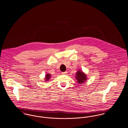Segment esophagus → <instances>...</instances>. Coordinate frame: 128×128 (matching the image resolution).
Returning <instances> with one entry per match:
<instances>
[{
	"mask_svg": "<svg viewBox=\"0 0 128 128\" xmlns=\"http://www.w3.org/2000/svg\"><path fill=\"white\" fill-rule=\"evenodd\" d=\"M62 74H66V73H67V72L66 71V72H62Z\"/></svg>",
	"mask_w": 128,
	"mask_h": 128,
	"instance_id": "obj_1",
	"label": "esophagus"
}]
</instances>
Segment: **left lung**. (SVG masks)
<instances>
[{
    "mask_svg": "<svg viewBox=\"0 0 128 128\" xmlns=\"http://www.w3.org/2000/svg\"><path fill=\"white\" fill-rule=\"evenodd\" d=\"M75 78L77 80V82L78 83L81 84H83L85 81H86L88 79L86 75L81 70H79L76 73Z\"/></svg>",
    "mask_w": 128,
    "mask_h": 128,
    "instance_id": "8db88e82",
    "label": "left lung"
}]
</instances>
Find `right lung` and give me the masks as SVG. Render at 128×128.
<instances>
[{
  "instance_id": "1",
  "label": "right lung",
  "mask_w": 128,
  "mask_h": 128,
  "mask_svg": "<svg viewBox=\"0 0 128 128\" xmlns=\"http://www.w3.org/2000/svg\"><path fill=\"white\" fill-rule=\"evenodd\" d=\"M51 75H50V74H49V73H48V74H46V76H45V81H48V80H49V79H50V78H51Z\"/></svg>"
}]
</instances>
